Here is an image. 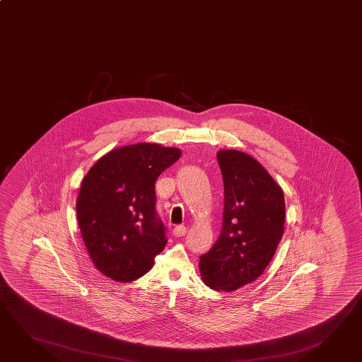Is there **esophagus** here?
<instances>
[{
    "label": "esophagus",
    "mask_w": 362,
    "mask_h": 362,
    "mask_svg": "<svg viewBox=\"0 0 362 362\" xmlns=\"http://www.w3.org/2000/svg\"><path fill=\"white\" fill-rule=\"evenodd\" d=\"M185 234H186V227L184 225H178V226L173 228V235L175 236L180 238V236H185Z\"/></svg>",
    "instance_id": "34e87169"
}]
</instances>
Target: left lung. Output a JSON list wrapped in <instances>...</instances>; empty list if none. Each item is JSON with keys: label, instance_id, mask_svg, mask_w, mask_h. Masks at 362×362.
<instances>
[{"label": "left lung", "instance_id": "8db88e82", "mask_svg": "<svg viewBox=\"0 0 362 362\" xmlns=\"http://www.w3.org/2000/svg\"><path fill=\"white\" fill-rule=\"evenodd\" d=\"M225 206L212 249L200 255L202 280L214 291H233L261 276L284 234L281 187L253 156L220 150Z\"/></svg>", "mask_w": 362, "mask_h": 362}]
</instances>
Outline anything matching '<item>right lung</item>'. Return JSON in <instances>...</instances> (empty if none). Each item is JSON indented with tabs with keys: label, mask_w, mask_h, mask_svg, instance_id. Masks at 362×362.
Masks as SVG:
<instances>
[{
	"label": "right lung",
	"mask_w": 362,
	"mask_h": 362,
	"mask_svg": "<svg viewBox=\"0 0 362 362\" xmlns=\"http://www.w3.org/2000/svg\"><path fill=\"white\" fill-rule=\"evenodd\" d=\"M181 156L177 148L140 142L112 150L87 172L77 198L86 249L103 275L144 276L167 244L156 211V181Z\"/></svg>",
	"instance_id": "add662e5"
}]
</instances>
